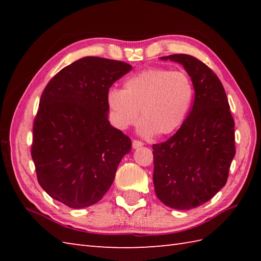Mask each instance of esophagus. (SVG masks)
I'll return each mask as SVG.
<instances>
[{"label": "esophagus", "mask_w": 261, "mask_h": 261, "mask_svg": "<svg viewBox=\"0 0 261 261\" xmlns=\"http://www.w3.org/2000/svg\"><path fill=\"white\" fill-rule=\"evenodd\" d=\"M141 146H143V142L142 141H140V140H134V141H132V148H134V149H137V148H139Z\"/></svg>", "instance_id": "1"}]
</instances>
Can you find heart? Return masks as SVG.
Listing matches in <instances>:
<instances>
[{"instance_id": "b5f03b06", "label": "heart", "mask_w": 261, "mask_h": 261, "mask_svg": "<svg viewBox=\"0 0 261 261\" xmlns=\"http://www.w3.org/2000/svg\"><path fill=\"white\" fill-rule=\"evenodd\" d=\"M194 99V84L186 71L150 68L131 76L123 90L111 88L107 101L119 129L142 120L140 134H174L184 123Z\"/></svg>"}]
</instances>
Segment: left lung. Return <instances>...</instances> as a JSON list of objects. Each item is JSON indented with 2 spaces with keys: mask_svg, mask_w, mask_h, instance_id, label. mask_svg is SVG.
<instances>
[{
  "mask_svg": "<svg viewBox=\"0 0 261 261\" xmlns=\"http://www.w3.org/2000/svg\"><path fill=\"white\" fill-rule=\"evenodd\" d=\"M163 59L184 66L195 97L176 134L152 145L154 192L171 208L191 210L210 201L228 180L236 154L234 120L222 83L212 69L186 54Z\"/></svg>",
  "mask_w": 261,
  "mask_h": 261,
  "instance_id": "8db88e82",
  "label": "left lung"
}]
</instances>
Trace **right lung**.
<instances>
[{"label": "right lung", "instance_id": "right-lung-1", "mask_svg": "<svg viewBox=\"0 0 261 261\" xmlns=\"http://www.w3.org/2000/svg\"><path fill=\"white\" fill-rule=\"evenodd\" d=\"M132 69L120 60L84 57L66 66L43 90L35 121L31 157L39 184L71 208L97 203L131 139L108 120L107 95Z\"/></svg>", "mask_w": 261, "mask_h": 261}]
</instances>
